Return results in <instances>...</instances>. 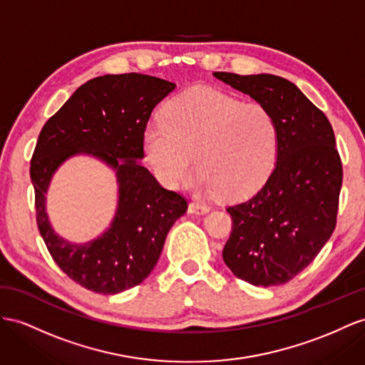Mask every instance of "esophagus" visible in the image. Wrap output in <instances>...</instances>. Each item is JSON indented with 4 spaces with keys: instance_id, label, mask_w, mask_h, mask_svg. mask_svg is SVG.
I'll return each instance as SVG.
<instances>
[{
    "instance_id": "obj_1",
    "label": "esophagus",
    "mask_w": 365,
    "mask_h": 365,
    "mask_svg": "<svg viewBox=\"0 0 365 365\" xmlns=\"http://www.w3.org/2000/svg\"><path fill=\"white\" fill-rule=\"evenodd\" d=\"M208 211H210V207H207V205H203V203H199V202H191L188 207V212H191V214H205Z\"/></svg>"
}]
</instances>
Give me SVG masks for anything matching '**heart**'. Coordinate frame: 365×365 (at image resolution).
Segmentation results:
<instances>
[{
	"instance_id": "obj_1",
	"label": "heart",
	"mask_w": 365,
	"mask_h": 365,
	"mask_svg": "<svg viewBox=\"0 0 365 365\" xmlns=\"http://www.w3.org/2000/svg\"><path fill=\"white\" fill-rule=\"evenodd\" d=\"M280 128L264 103L208 88L182 92L163 120L145 129L143 146L158 179L177 188L191 179L194 157L207 194L240 199L259 190L277 160Z\"/></svg>"
}]
</instances>
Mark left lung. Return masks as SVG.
<instances>
[{
    "label": "left lung",
    "mask_w": 365,
    "mask_h": 365,
    "mask_svg": "<svg viewBox=\"0 0 365 365\" xmlns=\"http://www.w3.org/2000/svg\"><path fill=\"white\" fill-rule=\"evenodd\" d=\"M212 76L267 105L280 128L273 173L255 195L227 208L232 227L223 260L245 282L287 284L313 262L336 227L342 162L333 128L324 112L282 77Z\"/></svg>",
    "instance_id": "1"
}]
</instances>
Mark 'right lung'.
Masks as SVG:
<instances>
[{
  "mask_svg": "<svg viewBox=\"0 0 365 365\" xmlns=\"http://www.w3.org/2000/svg\"><path fill=\"white\" fill-rule=\"evenodd\" d=\"M171 81L143 73L103 76L81 85L46 121L31 158L36 225L52 259L73 282L93 293L115 294L149 276L168 231L188 210L182 194L170 191L138 162L153 109L174 91ZM86 152L118 171L119 210L111 228L85 246L54 235L43 192L68 156Z\"/></svg>",
  "mask_w": 365,
  "mask_h": 365,
  "instance_id": "1",
  "label": "right lung"
}]
</instances>
